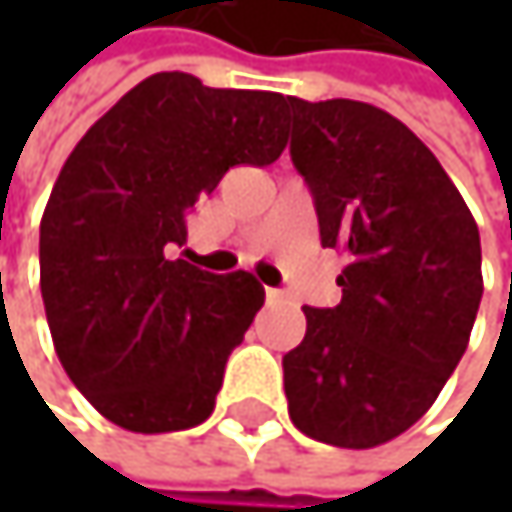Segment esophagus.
Returning a JSON list of instances; mask_svg holds the SVG:
<instances>
[{
  "label": "esophagus",
  "instance_id": "1",
  "mask_svg": "<svg viewBox=\"0 0 512 512\" xmlns=\"http://www.w3.org/2000/svg\"><path fill=\"white\" fill-rule=\"evenodd\" d=\"M281 299H284V293H281V290H272V287L266 290V302H281Z\"/></svg>",
  "mask_w": 512,
  "mask_h": 512
}]
</instances>
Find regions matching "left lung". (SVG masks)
Returning <instances> with one entry per match:
<instances>
[{"mask_svg":"<svg viewBox=\"0 0 512 512\" xmlns=\"http://www.w3.org/2000/svg\"><path fill=\"white\" fill-rule=\"evenodd\" d=\"M290 156L323 249H341L335 308H302L284 356L290 421L335 448L406 433L460 364L483 296L480 234L433 151L394 115L287 97Z\"/></svg>","mask_w":512,"mask_h":512,"instance_id":"left-lung-1","label":"left lung"}]
</instances>
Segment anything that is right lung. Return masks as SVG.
Masks as SVG:
<instances>
[{
  "label": "right lung",
  "mask_w": 512,
  "mask_h": 512,
  "mask_svg": "<svg viewBox=\"0 0 512 512\" xmlns=\"http://www.w3.org/2000/svg\"><path fill=\"white\" fill-rule=\"evenodd\" d=\"M287 97L154 73L73 148L41 219V296L61 367L133 433L210 418L225 364L263 305L252 272L183 257L186 213L234 165H269Z\"/></svg>",
  "instance_id": "obj_1"
}]
</instances>
